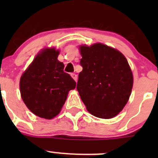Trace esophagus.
I'll use <instances>...</instances> for the list:
<instances>
[{
	"instance_id": "obj_1",
	"label": "esophagus",
	"mask_w": 158,
	"mask_h": 158,
	"mask_svg": "<svg viewBox=\"0 0 158 158\" xmlns=\"http://www.w3.org/2000/svg\"><path fill=\"white\" fill-rule=\"evenodd\" d=\"M71 76H72V78H73L75 81H76V82L77 81V79H78L77 75L75 74V73H71Z\"/></svg>"
}]
</instances>
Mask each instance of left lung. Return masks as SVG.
I'll list each match as a JSON object with an SVG mask.
<instances>
[{
    "mask_svg": "<svg viewBox=\"0 0 158 158\" xmlns=\"http://www.w3.org/2000/svg\"><path fill=\"white\" fill-rule=\"evenodd\" d=\"M77 89L89 113L100 118L117 115L128 102L133 75L125 56L102 44L80 46Z\"/></svg>",
    "mask_w": 158,
    "mask_h": 158,
    "instance_id": "left-lung-1",
    "label": "left lung"
}]
</instances>
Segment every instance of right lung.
Returning <instances> with one entry per match:
<instances>
[{
  "instance_id": "right-lung-1",
  "label": "right lung",
  "mask_w": 158,
  "mask_h": 158,
  "mask_svg": "<svg viewBox=\"0 0 158 158\" xmlns=\"http://www.w3.org/2000/svg\"><path fill=\"white\" fill-rule=\"evenodd\" d=\"M60 51L43 49L36 55L20 80L23 102L39 117L52 119L61 111L68 93L76 82L63 71L64 64L57 60Z\"/></svg>"
}]
</instances>
